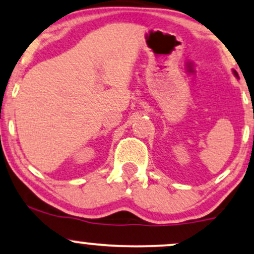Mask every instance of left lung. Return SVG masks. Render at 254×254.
<instances>
[{"label": "left lung", "instance_id": "1", "mask_svg": "<svg viewBox=\"0 0 254 254\" xmlns=\"http://www.w3.org/2000/svg\"><path fill=\"white\" fill-rule=\"evenodd\" d=\"M234 75H235V76H237V77H239V75H238V72H237V71H235V70H234Z\"/></svg>", "mask_w": 254, "mask_h": 254}]
</instances>
